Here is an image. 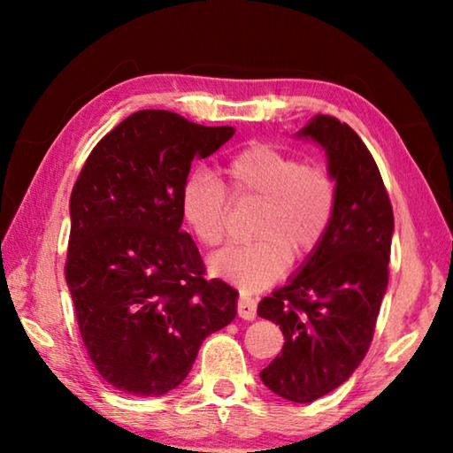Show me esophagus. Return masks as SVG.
Listing matches in <instances>:
<instances>
[{
	"label": "esophagus",
	"mask_w": 453,
	"mask_h": 453,
	"mask_svg": "<svg viewBox=\"0 0 453 453\" xmlns=\"http://www.w3.org/2000/svg\"><path fill=\"white\" fill-rule=\"evenodd\" d=\"M237 313H240L242 319H248V321L254 319L257 313V305H256L254 297L243 296V294L237 297Z\"/></svg>",
	"instance_id": "obj_1"
}]
</instances>
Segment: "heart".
Here are the masks:
<instances>
[{"label":"heart","instance_id":"heart-1","mask_svg":"<svg viewBox=\"0 0 453 453\" xmlns=\"http://www.w3.org/2000/svg\"><path fill=\"white\" fill-rule=\"evenodd\" d=\"M227 188L210 172L191 173L181 188V213L205 248L226 242L232 199L259 203L251 235L211 259V272L245 294L270 288L291 259L316 251L332 227L337 183L326 167L303 164L294 153L254 142L224 164Z\"/></svg>","mask_w":453,"mask_h":453}]
</instances>
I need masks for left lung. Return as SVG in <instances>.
Returning <instances> with one entry per match:
<instances>
[{"instance_id":"left-lung-1","label":"left lung","mask_w":453,"mask_h":453,"mask_svg":"<svg viewBox=\"0 0 453 453\" xmlns=\"http://www.w3.org/2000/svg\"><path fill=\"white\" fill-rule=\"evenodd\" d=\"M302 135L327 153L335 216L302 272L257 305V316L283 334L280 356L259 375L296 403L334 392L362 364L388 288L394 232L392 202L362 137L332 116H318Z\"/></svg>"}]
</instances>
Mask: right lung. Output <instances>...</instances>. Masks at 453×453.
<instances>
[{
  "label": "right lung",
  "mask_w": 453,
  "mask_h": 453,
  "mask_svg": "<svg viewBox=\"0 0 453 453\" xmlns=\"http://www.w3.org/2000/svg\"><path fill=\"white\" fill-rule=\"evenodd\" d=\"M232 135L229 126L142 110L104 135L81 167L70 199L65 281L91 364L119 392L178 388L205 337L235 318L237 291L205 278L181 229L191 162Z\"/></svg>",
  "instance_id": "obj_1"
}]
</instances>
